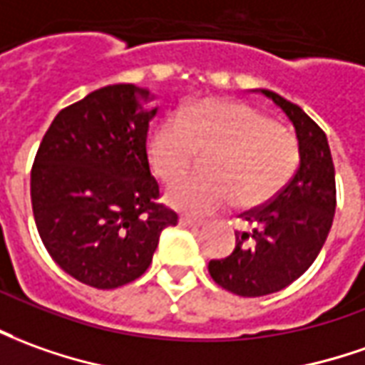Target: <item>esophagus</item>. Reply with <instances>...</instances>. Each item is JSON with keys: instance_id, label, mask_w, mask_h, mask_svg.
Instances as JSON below:
<instances>
[{"instance_id": "obj_1", "label": "esophagus", "mask_w": 365, "mask_h": 365, "mask_svg": "<svg viewBox=\"0 0 365 365\" xmlns=\"http://www.w3.org/2000/svg\"><path fill=\"white\" fill-rule=\"evenodd\" d=\"M178 225L185 226V228H198V226L205 225V220H198V218H190V216H180V218H178Z\"/></svg>"}]
</instances>
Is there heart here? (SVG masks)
Returning <instances> with one entry per match:
<instances>
[{"mask_svg":"<svg viewBox=\"0 0 365 365\" xmlns=\"http://www.w3.org/2000/svg\"><path fill=\"white\" fill-rule=\"evenodd\" d=\"M197 155L205 177L170 185L168 207L188 215H208L235 202L252 210L276 198L296 175L298 140L288 129L250 105L205 99L165 119L149 140V163L163 182H173L192 167Z\"/></svg>","mask_w":365,"mask_h":365,"instance_id":"b5f03b06","label":"heart"}]
</instances>
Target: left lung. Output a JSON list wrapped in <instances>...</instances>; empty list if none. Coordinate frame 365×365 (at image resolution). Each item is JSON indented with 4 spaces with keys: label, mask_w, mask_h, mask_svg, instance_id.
I'll return each instance as SVG.
<instances>
[{
    "label": "left lung",
    "mask_w": 365,
    "mask_h": 365,
    "mask_svg": "<svg viewBox=\"0 0 365 365\" xmlns=\"http://www.w3.org/2000/svg\"><path fill=\"white\" fill-rule=\"evenodd\" d=\"M292 120L300 167L268 205L240 215L248 230L236 232L232 255L210 260L218 286L245 298L278 292L298 280L320 255L336 212V175L326 133L298 105L266 91Z\"/></svg>",
    "instance_id": "obj_1"
}]
</instances>
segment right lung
Here are the masks:
<instances>
[{
    "instance_id": "obj_1",
    "label": "right lung",
    "mask_w": 365,
    "mask_h": 365,
    "mask_svg": "<svg viewBox=\"0 0 365 365\" xmlns=\"http://www.w3.org/2000/svg\"><path fill=\"white\" fill-rule=\"evenodd\" d=\"M153 93L107 85L57 113L35 155L31 205L47 252L75 280L113 290L149 268L178 216L147 157Z\"/></svg>"
}]
</instances>
